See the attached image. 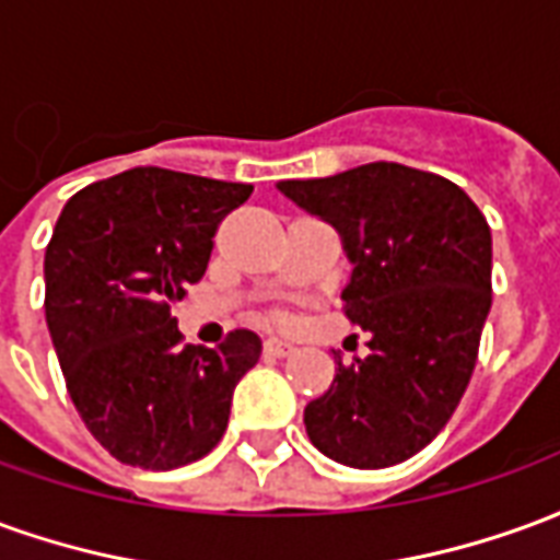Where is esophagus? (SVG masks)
Returning <instances> with one entry per match:
<instances>
[{"label":"esophagus","instance_id":"esophagus-1","mask_svg":"<svg viewBox=\"0 0 560 560\" xmlns=\"http://www.w3.org/2000/svg\"><path fill=\"white\" fill-rule=\"evenodd\" d=\"M264 353H267V357H291L293 345L291 341L276 339V336H272V339L264 341Z\"/></svg>","mask_w":560,"mask_h":560}]
</instances>
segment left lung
Listing matches in <instances>:
<instances>
[{
  "mask_svg": "<svg viewBox=\"0 0 560 560\" xmlns=\"http://www.w3.org/2000/svg\"><path fill=\"white\" fill-rule=\"evenodd\" d=\"M279 191L332 224L353 264L345 315L372 332L305 405L312 444L348 468H389L446 425L477 365L492 308V233L477 203L438 173L372 161Z\"/></svg>",
  "mask_w": 560,
  "mask_h": 560,
  "instance_id": "obj_1",
  "label": "left lung"
}]
</instances>
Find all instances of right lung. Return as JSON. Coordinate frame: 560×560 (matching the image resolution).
Here are the masks:
<instances>
[{
  "mask_svg": "<svg viewBox=\"0 0 560 560\" xmlns=\"http://www.w3.org/2000/svg\"><path fill=\"white\" fill-rule=\"evenodd\" d=\"M252 185L131 167L86 185L44 255V312L66 387L122 465L183 468L219 444L233 389L260 360L252 329L183 345L171 305L203 279L221 219Z\"/></svg>",
  "mask_w": 560,
  "mask_h": 560,
  "instance_id": "add662e5",
  "label": "right lung"
}]
</instances>
